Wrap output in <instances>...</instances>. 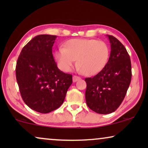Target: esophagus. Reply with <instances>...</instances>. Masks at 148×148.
<instances>
[{
    "label": "esophagus",
    "instance_id": "1",
    "mask_svg": "<svg viewBox=\"0 0 148 148\" xmlns=\"http://www.w3.org/2000/svg\"><path fill=\"white\" fill-rule=\"evenodd\" d=\"M80 77H77V76H75V75H74L73 77V82H77V81H79V80H80Z\"/></svg>",
    "mask_w": 148,
    "mask_h": 148
}]
</instances>
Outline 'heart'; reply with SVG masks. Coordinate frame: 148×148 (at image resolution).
I'll return each mask as SVG.
<instances>
[{
	"label": "heart",
	"mask_w": 148,
	"mask_h": 148,
	"mask_svg": "<svg viewBox=\"0 0 148 148\" xmlns=\"http://www.w3.org/2000/svg\"><path fill=\"white\" fill-rule=\"evenodd\" d=\"M58 66L68 72L75 63L80 71L87 75H94L105 67L109 57V48L106 42L93 39H71L54 54Z\"/></svg>",
	"instance_id": "1"
}]
</instances>
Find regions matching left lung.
Segmentation results:
<instances>
[{"label":"left lung","instance_id":"8db88e82","mask_svg":"<svg viewBox=\"0 0 148 148\" xmlns=\"http://www.w3.org/2000/svg\"><path fill=\"white\" fill-rule=\"evenodd\" d=\"M107 37L111 49L108 62L94 77L85 79L87 105L102 114H110L119 108L131 80V60L126 48L114 36Z\"/></svg>","mask_w":148,"mask_h":148}]
</instances>
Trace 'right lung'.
<instances>
[{"label":"right lung","instance_id":"right-lung-1","mask_svg":"<svg viewBox=\"0 0 148 148\" xmlns=\"http://www.w3.org/2000/svg\"><path fill=\"white\" fill-rule=\"evenodd\" d=\"M56 36H36L22 49L16 65V78L24 102L40 113L61 106L72 84V75L57 67L52 55Z\"/></svg>","mask_w":148,"mask_h":148}]
</instances>
